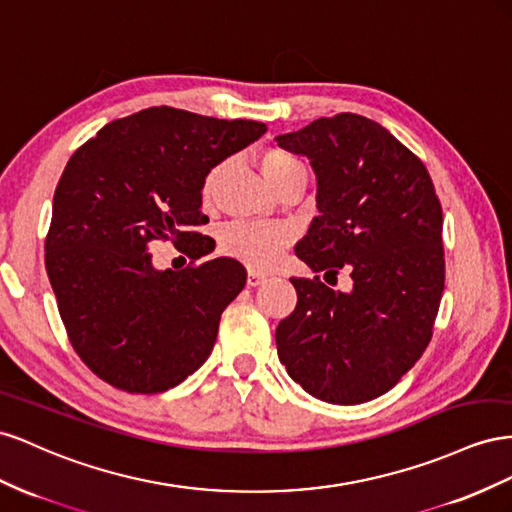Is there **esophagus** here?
Masks as SVG:
<instances>
[{
	"label": "esophagus",
	"mask_w": 512,
	"mask_h": 512,
	"mask_svg": "<svg viewBox=\"0 0 512 512\" xmlns=\"http://www.w3.org/2000/svg\"><path fill=\"white\" fill-rule=\"evenodd\" d=\"M264 281H266L264 274H259L255 270H248V276H246V285L248 287H257V285H261Z\"/></svg>",
	"instance_id": "esophagus-1"
}]
</instances>
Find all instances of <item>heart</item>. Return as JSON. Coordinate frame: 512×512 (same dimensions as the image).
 <instances>
[{
    "label": "heart",
    "mask_w": 512,
    "mask_h": 512,
    "mask_svg": "<svg viewBox=\"0 0 512 512\" xmlns=\"http://www.w3.org/2000/svg\"><path fill=\"white\" fill-rule=\"evenodd\" d=\"M259 169L276 193L289 186H306L309 169L304 160L281 148H268L257 158ZM225 178V163L214 165L201 182V201L212 203ZM291 244V231L281 225L231 223L221 231V251L253 270H270Z\"/></svg>",
    "instance_id": "1"
}]
</instances>
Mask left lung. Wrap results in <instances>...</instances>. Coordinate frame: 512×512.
Here are the masks:
<instances>
[{
    "instance_id": "left-lung-1",
    "label": "left lung",
    "mask_w": 512,
    "mask_h": 512,
    "mask_svg": "<svg viewBox=\"0 0 512 512\" xmlns=\"http://www.w3.org/2000/svg\"><path fill=\"white\" fill-rule=\"evenodd\" d=\"M317 175V210L296 255L313 272L349 268L354 289L291 276L294 313L276 328L289 377L334 405L388 392L425 352L444 291L442 203L425 163L356 113L276 137Z\"/></svg>"
}]
</instances>
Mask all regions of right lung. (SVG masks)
I'll list each match as a JSON object with an SVG mask.
<instances>
[{
	"label": "right lung",
	"mask_w": 512,
	"mask_h": 512,
	"mask_svg": "<svg viewBox=\"0 0 512 512\" xmlns=\"http://www.w3.org/2000/svg\"><path fill=\"white\" fill-rule=\"evenodd\" d=\"M266 130L152 107L100 128L70 156L53 195L45 264L70 345L102 382L165 392L212 354L246 270L229 257L195 264L212 251L195 231L206 218L201 182ZM152 241H171L192 264L156 271Z\"/></svg>",
	"instance_id": "obj_1"
}]
</instances>
